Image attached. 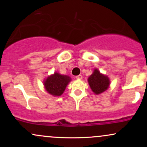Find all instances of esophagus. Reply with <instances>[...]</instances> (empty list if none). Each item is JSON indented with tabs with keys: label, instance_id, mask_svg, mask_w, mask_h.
I'll return each mask as SVG.
<instances>
[{
	"label": "esophagus",
	"instance_id": "esophagus-1",
	"mask_svg": "<svg viewBox=\"0 0 147 147\" xmlns=\"http://www.w3.org/2000/svg\"><path fill=\"white\" fill-rule=\"evenodd\" d=\"M76 79H82V75H79L76 76Z\"/></svg>",
	"mask_w": 147,
	"mask_h": 147
}]
</instances>
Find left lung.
<instances>
[{"instance_id": "obj_1", "label": "left lung", "mask_w": 147, "mask_h": 147, "mask_svg": "<svg viewBox=\"0 0 147 147\" xmlns=\"http://www.w3.org/2000/svg\"><path fill=\"white\" fill-rule=\"evenodd\" d=\"M88 81L90 88L96 95L102 93L107 90L110 84L109 77L101 74L97 69H95L93 73L88 77Z\"/></svg>"}]
</instances>
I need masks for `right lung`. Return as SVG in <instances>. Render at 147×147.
Returning a JSON list of instances; mask_svg holds the SVG:
<instances>
[{"instance_id":"right-lung-1","label":"right lung","mask_w":147,"mask_h":147,"mask_svg":"<svg viewBox=\"0 0 147 147\" xmlns=\"http://www.w3.org/2000/svg\"><path fill=\"white\" fill-rule=\"evenodd\" d=\"M71 79L67 75H62L55 72L48 77L44 82L46 90L53 96H60L63 94L65 88Z\"/></svg>"}]
</instances>
